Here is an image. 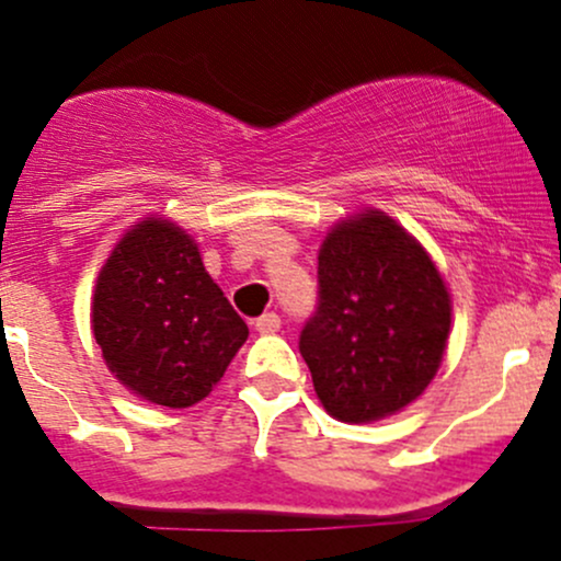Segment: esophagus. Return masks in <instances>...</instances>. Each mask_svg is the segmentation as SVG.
I'll return each mask as SVG.
<instances>
[{
  "mask_svg": "<svg viewBox=\"0 0 561 561\" xmlns=\"http://www.w3.org/2000/svg\"><path fill=\"white\" fill-rule=\"evenodd\" d=\"M254 329H257L260 334H276V331L282 329V318L276 312H265L254 320Z\"/></svg>",
  "mask_w": 561,
  "mask_h": 561,
  "instance_id": "obj_1",
  "label": "esophagus"
}]
</instances>
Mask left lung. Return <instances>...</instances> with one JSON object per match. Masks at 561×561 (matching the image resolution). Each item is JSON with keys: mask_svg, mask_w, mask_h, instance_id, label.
Returning a JSON list of instances; mask_svg holds the SVG:
<instances>
[{"mask_svg": "<svg viewBox=\"0 0 561 561\" xmlns=\"http://www.w3.org/2000/svg\"><path fill=\"white\" fill-rule=\"evenodd\" d=\"M449 293L427 252L378 210L342 221L318 257V307L298 351L340 422H375L416 400L442 364Z\"/></svg>", "mask_w": 561, "mask_h": 561, "instance_id": "8db88e82", "label": "left lung"}]
</instances>
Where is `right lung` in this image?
Listing matches in <instances>:
<instances>
[{
  "label": "right lung",
  "instance_id": "right-lung-1",
  "mask_svg": "<svg viewBox=\"0 0 561 561\" xmlns=\"http://www.w3.org/2000/svg\"><path fill=\"white\" fill-rule=\"evenodd\" d=\"M92 334L134 394L188 408L219 383L249 329L208 276L197 243L170 221L148 219L98 276Z\"/></svg>",
  "mask_w": 561,
  "mask_h": 561
}]
</instances>
